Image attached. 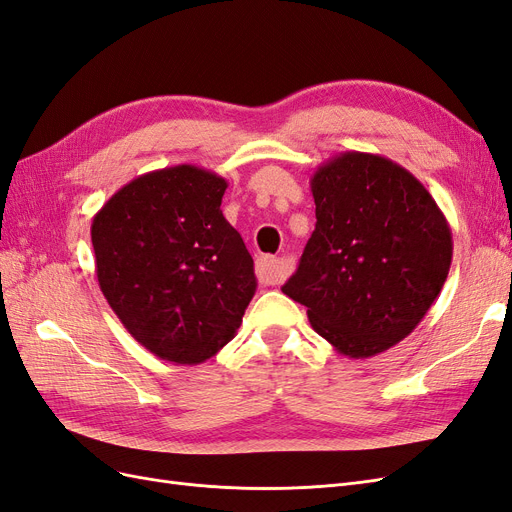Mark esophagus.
Returning a JSON list of instances; mask_svg holds the SVG:
<instances>
[{
	"label": "esophagus",
	"instance_id": "34e87169",
	"mask_svg": "<svg viewBox=\"0 0 512 512\" xmlns=\"http://www.w3.org/2000/svg\"><path fill=\"white\" fill-rule=\"evenodd\" d=\"M256 275H258V282L260 284H280L286 280L288 269L280 258H273V256H260L256 260Z\"/></svg>",
	"mask_w": 512,
	"mask_h": 512
}]
</instances>
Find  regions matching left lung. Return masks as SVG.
I'll list each match as a JSON object with an SVG mask.
<instances>
[{"instance_id":"left-lung-1","label":"left lung","mask_w":512,"mask_h":512,"mask_svg":"<svg viewBox=\"0 0 512 512\" xmlns=\"http://www.w3.org/2000/svg\"><path fill=\"white\" fill-rule=\"evenodd\" d=\"M309 183L316 230L282 292L339 354L367 359L408 337L436 301L451 226L410 170L376 153H339Z\"/></svg>"}]
</instances>
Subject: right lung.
Here are the masks:
<instances>
[{
    "label": "right lung",
    "mask_w": 512,
    "mask_h": 512,
    "mask_svg": "<svg viewBox=\"0 0 512 512\" xmlns=\"http://www.w3.org/2000/svg\"><path fill=\"white\" fill-rule=\"evenodd\" d=\"M226 188L192 164L151 170L91 222L108 305L138 344L175 365L218 354L256 292L254 260L220 209Z\"/></svg>",
    "instance_id": "right-lung-1"
}]
</instances>
